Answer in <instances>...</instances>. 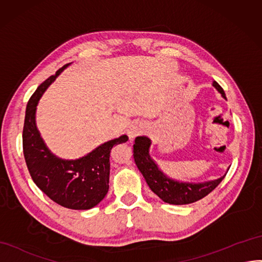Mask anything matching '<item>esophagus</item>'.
Here are the masks:
<instances>
[{
	"label": "esophagus",
	"mask_w": 262,
	"mask_h": 262,
	"mask_svg": "<svg viewBox=\"0 0 262 262\" xmlns=\"http://www.w3.org/2000/svg\"><path fill=\"white\" fill-rule=\"evenodd\" d=\"M145 131V126L141 123H134L132 125H130V128L128 130V136L131 140H133L136 137L140 136Z\"/></svg>",
	"instance_id": "1"
}]
</instances>
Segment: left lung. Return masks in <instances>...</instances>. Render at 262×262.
<instances>
[{"label": "left lung", "mask_w": 262, "mask_h": 262, "mask_svg": "<svg viewBox=\"0 0 262 262\" xmlns=\"http://www.w3.org/2000/svg\"><path fill=\"white\" fill-rule=\"evenodd\" d=\"M213 86L222 94L226 99L223 88L214 81ZM133 144V157L134 162L142 173L154 194L168 204L173 205H185L200 201L214 190L221 183L226 174L221 179L204 183H182L174 181L161 171L157 163L151 159L148 148L151 145V140L146 137H138Z\"/></svg>", "instance_id": "1"}]
</instances>
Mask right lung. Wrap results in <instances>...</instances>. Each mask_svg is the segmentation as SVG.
<instances>
[{
  "label": "right lung",
  "mask_w": 262,
  "mask_h": 262,
  "mask_svg": "<svg viewBox=\"0 0 262 262\" xmlns=\"http://www.w3.org/2000/svg\"><path fill=\"white\" fill-rule=\"evenodd\" d=\"M68 65L40 83L28 100L23 128V153L32 180L49 199L66 208L90 209L108 193L112 147L126 142L129 138L121 136L108 141L77 160H61L48 150L36 128V107L44 91Z\"/></svg>",
  "instance_id": "obj_1"
}]
</instances>
